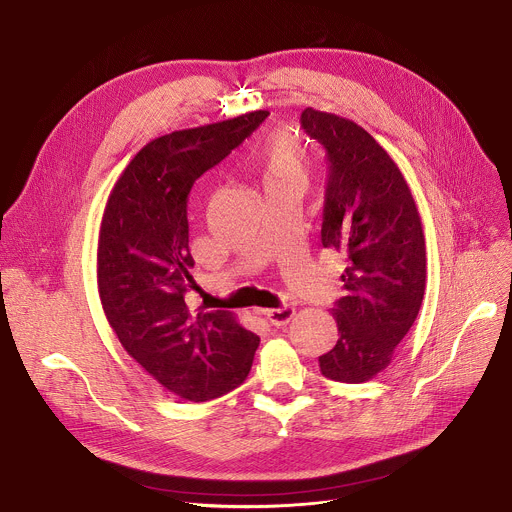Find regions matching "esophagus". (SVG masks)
Listing matches in <instances>:
<instances>
[{"mask_svg": "<svg viewBox=\"0 0 512 512\" xmlns=\"http://www.w3.org/2000/svg\"><path fill=\"white\" fill-rule=\"evenodd\" d=\"M273 327H284L292 318H294V306H282V308H271V310H263L261 312Z\"/></svg>", "mask_w": 512, "mask_h": 512, "instance_id": "1", "label": "esophagus"}]
</instances>
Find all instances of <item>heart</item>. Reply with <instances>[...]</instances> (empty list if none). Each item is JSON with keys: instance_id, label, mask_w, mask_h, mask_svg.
Returning a JSON list of instances; mask_svg holds the SVG:
<instances>
[{"instance_id": "heart-1", "label": "heart", "mask_w": 512, "mask_h": 512, "mask_svg": "<svg viewBox=\"0 0 512 512\" xmlns=\"http://www.w3.org/2000/svg\"><path fill=\"white\" fill-rule=\"evenodd\" d=\"M245 161L263 190L302 185L310 165L304 143L290 130H271L259 136L249 147Z\"/></svg>"}]
</instances>
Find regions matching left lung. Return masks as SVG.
Listing matches in <instances>:
<instances>
[{
    "instance_id": "8db88e82",
    "label": "left lung",
    "mask_w": 512,
    "mask_h": 512,
    "mask_svg": "<svg viewBox=\"0 0 512 512\" xmlns=\"http://www.w3.org/2000/svg\"><path fill=\"white\" fill-rule=\"evenodd\" d=\"M302 128L327 149L322 247L345 257L335 302L337 345L318 357L324 378L361 384L384 371L421 310L427 251L408 183L353 120L306 108Z\"/></svg>"
}]
</instances>
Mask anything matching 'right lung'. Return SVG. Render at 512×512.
Listing matches in <instances>:
<instances>
[{
    "label": "right lung",
    "mask_w": 512,
    "mask_h": 512,
    "mask_svg": "<svg viewBox=\"0 0 512 512\" xmlns=\"http://www.w3.org/2000/svg\"><path fill=\"white\" fill-rule=\"evenodd\" d=\"M175 130L134 155L110 192L98 241V290L126 353L165 390L204 402L235 390L251 371L259 337L226 310H192L188 196L267 118Z\"/></svg>",
    "instance_id": "1"
}]
</instances>
